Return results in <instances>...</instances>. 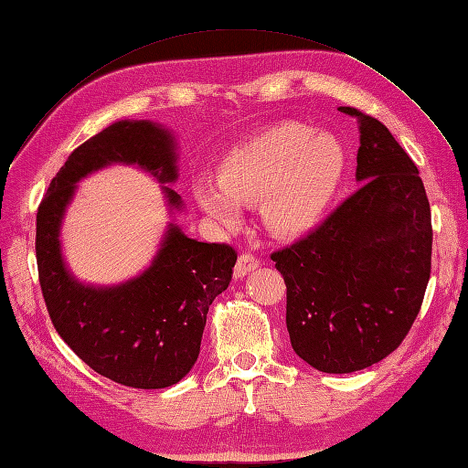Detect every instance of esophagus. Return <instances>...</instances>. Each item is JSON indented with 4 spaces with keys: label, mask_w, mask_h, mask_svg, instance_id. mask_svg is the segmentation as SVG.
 Masks as SVG:
<instances>
[{
    "label": "esophagus",
    "mask_w": 468,
    "mask_h": 468,
    "mask_svg": "<svg viewBox=\"0 0 468 468\" xmlns=\"http://www.w3.org/2000/svg\"><path fill=\"white\" fill-rule=\"evenodd\" d=\"M260 266V260L256 254L252 252H242L237 260V266H235V277H245L247 273L254 271Z\"/></svg>",
    "instance_id": "1"
}]
</instances>
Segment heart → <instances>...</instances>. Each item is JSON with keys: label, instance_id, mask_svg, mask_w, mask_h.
I'll use <instances>...</instances> for the list:
<instances>
[{"label": "heart", "instance_id": "heart-1", "mask_svg": "<svg viewBox=\"0 0 468 468\" xmlns=\"http://www.w3.org/2000/svg\"><path fill=\"white\" fill-rule=\"evenodd\" d=\"M344 149L331 133L282 122L223 154L216 186L198 179L193 195L208 216L233 228L239 208L260 200L266 226L279 235L310 229L327 210L344 174Z\"/></svg>", "mask_w": 468, "mask_h": 468}]
</instances>
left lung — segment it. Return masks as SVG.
I'll list each match as a JSON object with an SVG mask.
<instances>
[{
	"mask_svg": "<svg viewBox=\"0 0 468 468\" xmlns=\"http://www.w3.org/2000/svg\"><path fill=\"white\" fill-rule=\"evenodd\" d=\"M357 181L303 239L271 252L287 284L292 350L323 373H354L390 356L420 312L432 268V219L411 156L382 122L354 107Z\"/></svg>",
	"mask_w": 468,
	"mask_h": 468,
	"instance_id": "left-lung-1",
	"label": "left lung"
}]
</instances>
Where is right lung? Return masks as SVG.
<instances>
[{
    "mask_svg": "<svg viewBox=\"0 0 468 468\" xmlns=\"http://www.w3.org/2000/svg\"><path fill=\"white\" fill-rule=\"evenodd\" d=\"M128 162L162 181L176 179L170 133L151 122H116L76 147L36 214L39 287L53 327L90 367L130 388H166L195 365L210 303L229 287L237 250L198 242L170 228L153 266L114 289H91L65 270L58 226L74 184L90 172ZM174 207L179 197L166 187Z\"/></svg>",
    "mask_w": 468,
    "mask_h": 468,
    "instance_id": "add662e5",
    "label": "right lung"
}]
</instances>
